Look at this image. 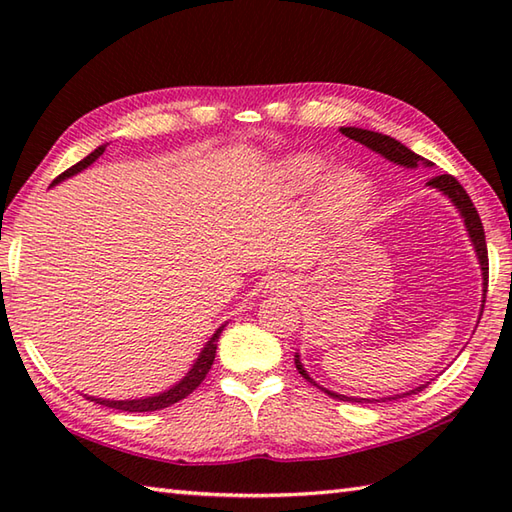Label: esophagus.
Returning <instances> with one entry per match:
<instances>
[{
	"instance_id": "34e87169",
	"label": "esophagus",
	"mask_w": 512,
	"mask_h": 512,
	"mask_svg": "<svg viewBox=\"0 0 512 512\" xmlns=\"http://www.w3.org/2000/svg\"><path fill=\"white\" fill-rule=\"evenodd\" d=\"M277 288H288V279H277V284H273Z\"/></svg>"
}]
</instances>
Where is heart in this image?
<instances>
[{
	"instance_id": "b5f03b06",
	"label": "heart",
	"mask_w": 512,
	"mask_h": 512,
	"mask_svg": "<svg viewBox=\"0 0 512 512\" xmlns=\"http://www.w3.org/2000/svg\"><path fill=\"white\" fill-rule=\"evenodd\" d=\"M328 160L319 154H295L281 162V180L290 191H308L328 171ZM369 200V184L361 171L336 169L325 176L317 191V206L323 215L343 220L363 209Z\"/></svg>"
}]
</instances>
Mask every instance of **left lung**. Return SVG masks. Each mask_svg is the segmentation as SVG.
<instances>
[{
    "label": "left lung",
    "mask_w": 512,
    "mask_h": 512,
    "mask_svg": "<svg viewBox=\"0 0 512 512\" xmlns=\"http://www.w3.org/2000/svg\"><path fill=\"white\" fill-rule=\"evenodd\" d=\"M341 134L356 140V143L365 145L367 149L376 151V154L383 156L385 160L394 162V165H400L405 169H418L420 165L422 167H431L429 160L420 158L418 154H413V151L409 147H405L402 143H398L396 138L391 136H385V134H378V132H369V129H361V127H341ZM427 187L431 189H438L442 195H447V198L453 202L455 209L460 211L462 220H464V226H466V233H469L471 242H473V248H475V255H477V262H480V268H482V288H484V297H482V310H484V301H486V288H488V250H486V237H484V226H482V220L480 215H477L475 206L469 198V193L464 191L462 184L455 180L453 176H449V173H442V176H436L431 178L427 182ZM295 365L299 369V374L308 380V383L317 385L321 391H325L330 398H336V400H352V402H374V398H354V396H343V394H336V391H330L321 387L317 380L310 378V374L306 372V367L301 365V358H299V352L295 354ZM429 383H424L420 387H413L409 391H405V394H396V396H387V398H378L376 402H387V400H398V398H405V396H411V394H418V391H422L424 387H427Z\"/></svg>",
    "instance_id": "obj_1"
}]
</instances>
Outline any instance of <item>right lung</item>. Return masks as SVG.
Instances as JSON below:
<instances>
[{"instance_id":"right-lung-1","label":"right lung","mask_w":512,"mask_h":512,"mask_svg":"<svg viewBox=\"0 0 512 512\" xmlns=\"http://www.w3.org/2000/svg\"><path fill=\"white\" fill-rule=\"evenodd\" d=\"M105 147H107V145L96 147L90 156H85L83 160L76 162L74 167H70L68 171H63L61 176L52 182V187H54V184H59V182H63V180H68V178L76 176V173H81L83 169H88V167L92 165V162H96V158L103 156ZM224 328H226V323H224V325H220V328L215 330V334L211 336V339L206 341V345L202 347L200 356L195 358V363L191 365V369L187 372V376L180 378L178 383L173 385V387H169V389H165V391H160V394H156V396H147V398H134V400H107V398H96V396H85V398L92 400V402H96V405H105V407L118 409V411H132V413H136V411L140 413V411H156V409H165V407L173 405V402H178V400H182V398H187L195 387H200V383H202V380L206 378V374H209V369H211V365H213V361H215L217 339H220V334H222V330H224Z\"/></svg>"}]
</instances>
